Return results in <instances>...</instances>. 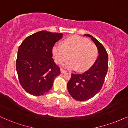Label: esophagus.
<instances>
[{
  "label": "esophagus",
  "instance_id": "esophagus-1",
  "mask_svg": "<svg viewBox=\"0 0 128 128\" xmlns=\"http://www.w3.org/2000/svg\"><path fill=\"white\" fill-rule=\"evenodd\" d=\"M66 72H66V70H64V69H62V68L61 69V73H65Z\"/></svg>",
  "mask_w": 128,
  "mask_h": 128
}]
</instances>
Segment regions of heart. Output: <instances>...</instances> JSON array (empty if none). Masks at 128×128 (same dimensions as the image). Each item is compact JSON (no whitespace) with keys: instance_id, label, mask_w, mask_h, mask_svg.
<instances>
[{"instance_id":"1","label":"heart","mask_w":128,"mask_h":128,"mask_svg":"<svg viewBox=\"0 0 128 128\" xmlns=\"http://www.w3.org/2000/svg\"><path fill=\"white\" fill-rule=\"evenodd\" d=\"M52 55L56 62L64 64L67 68L83 71L88 69L96 61L98 56L96 46L88 40L79 36L67 38L62 45L56 44L52 48Z\"/></svg>"}]
</instances>
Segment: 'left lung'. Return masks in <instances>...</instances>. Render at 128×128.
Returning <instances> with one entry per match:
<instances>
[{
	"label": "left lung",
	"instance_id": "8db88e82",
	"mask_svg": "<svg viewBox=\"0 0 128 128\" xmlns=\"http://www.w3.org/2000/svg\"><path fill=\"white\" fill-rule=\"evenodd\" d=\"M99 52V57L90 68L82 73H72L67 84L72 97L78 101H86L93 98L102 89L108 69V55L102 44L89 34Z\"/></svg>",
	"mask_w": 128,
	"mask_h": 128
}]
</instances>
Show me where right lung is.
Wrapping results in <instances>:
<instances>
[{"mask_svg": "<svg viewBox=\"0 0 128 128\" xmlns=\"http://www.w3.org/2000/svg\"><path fill=\"white\" fill-rule=\"evenodd\" d=\"M62 37V34L42 30L28 36L19 46L16 60L18 80L30 94H44L60 74V68L52 58V50Z\"/></svg>", "mask_w": 128, "mask_h": 128, "instance_id": "obj_1", "label": "right lung"}]
</instances>
